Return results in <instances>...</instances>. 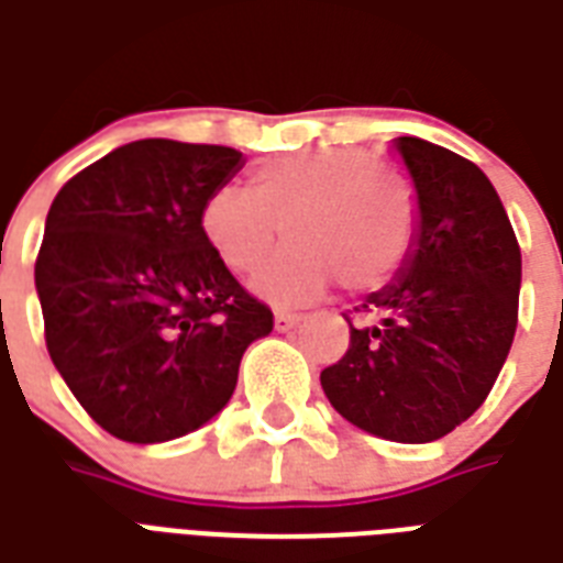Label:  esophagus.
I'll list each match as a JSON object with an SVG mask.
<instances>
[{"mask_svg": "<svg viewBox=\"0 0 563 563\" xmlns=\"http://www.w3.org/2000/svg\"><path fill=\"white\" fill-rule=\"evenodd\" d=\"M301 322L298 313H289V310H274V329L277 331H289Z\"/></svg>", "mask_w": 563, "mask_h": 563, "instance_id": "esophagus-1", "label": "esophagus"}]
</instances>
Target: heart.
Masks as SVG:
<instances>
[{
  "label": "heart",
  "instance_id": "1",
  "mask_svg": "<svg viewBox=\"0 0 563 563\" xmlns=\"http://www.w3.org/2000/svg\"><path fill=\"white\" fill-rule=\"evenodd\" d=\"M416 222L410 180L355 147L271 159L253 174V192L220 186L201 208V232L234 274L256 268L283 225L289 244L253 277V292L277 305L310 301L334 277L350 292L386 286L413 246Z\"/></svg>",
  "mask_w": 563,
  "mask_h": 563
}]
</instances>
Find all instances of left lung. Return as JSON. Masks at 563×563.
Returning <instances> with one entry per match:
<instances>
[{"mask_svg": "<svg viewBox=\"0 0 563 563\" xmlns=\"http://www.w3.org/2000/svg\"><path fill=\"white\" fill-rule=\"evenodd\" d=\"M413 180L410 253L355 307L350 350L322 371L331 407L367 434L431 443L471 419L495 386L519 322L521 253L495 186L473 162L404 135Z\"/></svg>", "mask_w": 563, "mask_h": 563, "instance_id": "left-lung-1", "label": "left lung"}]
</instances>
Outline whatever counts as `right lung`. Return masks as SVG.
I'll return each mask as SVG.
<instances>
[{"instance_id": "add662e5", "label": "right lung", "mask_w": 563, "mask_h": 563, "mask_svg": "<svg viewBox=\"0 0 563 563\" xmlns=\"http://www.w3.org/2000/svg\"><path fill=\"white\" fill-rule=\"evenodd\" d=\"M244 162L217 144L132 141L47 210L35 262L47 353L117 440L165 443L210 422L246 346L274 329L201 232L208 196Z\"/></svg>"}]
</instances>
